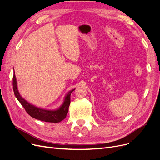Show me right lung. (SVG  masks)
<instances>
[{"instance_id":"add662e5","label":"right lung","mask_w":160,"mask_h":160,"mask_svg":"<svg viewBox=\"0 0 160 160\" xmlns=\"http://www.w3.org/2000/svg\"><path fill=\"white\" fill-rule=\"evenodd\" d=\"M12 85L14 95L28 115L35 119L51 123H59L66 118L71 103V94L75 89H72L66 94L63 102L59 108L55 109H48L38 108L22 98L18 90L17 81L14 72L12 79Z\"/></svg>"}]
</instances>
